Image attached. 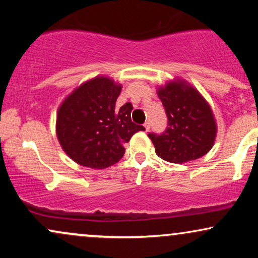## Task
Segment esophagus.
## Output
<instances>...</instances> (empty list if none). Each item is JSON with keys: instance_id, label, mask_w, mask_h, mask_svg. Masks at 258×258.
<instances>
[{"instance_id": "obj_1", "label": "esophagus", "mask_w": 258, "mask_h": 258, "mask_svg": "<svg viewBox=\"0 0 258 258\" xmlns=\"http://www.w3.org/2000/svg\"><path fill=\"white\" fill-rule=\"evenodd\" d=\"M144 128H146V131H149V130H150V123L148 122V121L146 123H144Z\"/></svg>"}]
</instances>
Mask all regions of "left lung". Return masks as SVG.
<instances>
[{
	"label": "left lung",
	"mask_w": 258,
	"mask_h": 258,
	"mask_svg": "<svg viewBox=\"0 0 258 258\" xmlns=\"http://www.w3.org/2000/svg\"><path fill=\"white\" fill-rule=\"evenodd\" d=\"M167 116L161 135L148 133L161 159L183 164L199 159L211 149L216 138V122L211 108L201 94L185 82H168L158 91Z\"/></svg>",
	"instance_id": "obj_1"
}]
</instances>
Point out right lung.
<instances>
[{"label": "right lung", "instance_id": "add662e5", "mask_svg": "<svg viewBox=\"0 0 258 258\" xmlns=\"http://www.w3.org/2000/svg\"><path fill=\"white\" fill-rule=\"evenodd\" d=\"M121 86L104 76L85 82L61 103L57 136L61 148L85 167L106 168L125 154L123 144L144 127L131 120L133 106L115 109Z\"/></svg>", "mask_w": 258, "mask_h": 258}]
</instances>
